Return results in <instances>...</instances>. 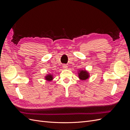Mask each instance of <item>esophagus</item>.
Listing matches in <instances>:
<instances>
[{
    "label": "esophagus",
    "mask_w": 130,
    "mask_h": 130,
    "mask_svg": "<svg viewBox=\"0 0 130 130\" xmlns=\"http://www.w3.org/2000/svg\"><path fill=\"white\" fill-rule=\"evenodd\" d=\"M63 68L64 69H67L68 68V66H67V65L64 64L63 66Z\"/></svg>",
    "instance_id": "esophagus-1"
}]
</instances>
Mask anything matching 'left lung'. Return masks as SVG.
Listing matches in <instances>:
<instances>
[{"mask_svg": "<svg viewBox=\"0 0 130 130\" xmlns=\"http://www.w3.org/2000/svg\"><path fill=\"white\" fill-rule=\"evenodd\" d=\"M78 73V78L81 80H86L89 78V73L86 70H80Z\"/></svg>", "mask_w": 130, "mask_h": 130, "instance_id": "1", "label": "left lung"}]
</instances>
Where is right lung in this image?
<instances>
[{"instance_id":"right-lung-1","label":"right lung","mask_w":130,"mask_h":130,"mask_svg":"<svg viewBox=\"0 0 130 130\" xmlns=\"http://www.w3.org/2000/svg\"><path fill=\"white\" fill-rule=\"evenodd\" d=\"M45 79L48 81H52L53 79V76L52 74H48L45 76Z\"/></svg>"}]
</instances>
